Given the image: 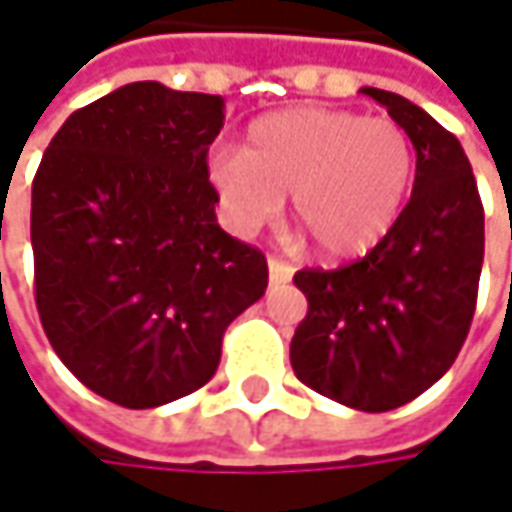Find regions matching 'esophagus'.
<instances>
[{
    "mask_svg": "<svg viewBox=\"0 0 512 512\" xmlns=\"http://www.w3.org/2000/svg\"><path fill=\"white\" fill-rule=\"evenodd\" d=\"M293 266L287 263V260H278V257H269V278L275 281V284H281V281H290L293 278Z\"/></svg>",
    "mask_w": 512,
    "mask_h": 512,
    "instance_id": "esophagus-1",
    "label": "esophagus"
}]
</instances>
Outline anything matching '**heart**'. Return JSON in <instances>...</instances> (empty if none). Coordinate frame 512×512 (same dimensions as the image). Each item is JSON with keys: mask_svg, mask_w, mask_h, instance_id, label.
Instances as JSON below:
<instances>
[{"mask_svg": "<svg viewBox=\"0 0 512 512\" xmlns=\"http://www.w3.org/2000/svg\"><path fill=\"white\" fill-rule=\"evenodd\" d=\"M415 148L391 118L344 109H284L249 124L240 151L210 156V183L240 231H255L290 195L293 222L326 257L373 249L400 219Z\"/></svg>", "mask_w": 512, "mask_h": 512, "instance_id": "1", "label": "heart"}]
</instances>
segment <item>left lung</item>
I'll return each instance as SVG.
<instances>
[{
	"label": "left lung",
	"mask_w": 512,
	"mask_h": 512,
	"mask_svg": "<svg viewBox=\"0 0 512 512\" xmlns=\"http://www.w3.org/2000/svg\"><path fill=\"white\" fill-rule=\"evenodd\" d=\"M361 94L412 139V198L361 260L293 275L308 314L290 341V364L323 397L388 412L439 382L462 350L483 266V204L454 133L400 94Z\"/></svg>",
	"instance_id": "1"
}]
</instances>
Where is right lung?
<instances>
[{
    "mask_svg": "<svg viewBox=\"0 0 512 512\" xmlns=\"http://www.w3.org/2000/svg\"><path fill=\"white\" fill-rule=\"evenodd\" d=\"M219 94L130 82L73 112L32 183L35 302L94 394L154 409L198 391L266 290V257L216 222Z\"/></svg>",
    "mask_w": 512,
    "mask_h": 512,
    "instance_id": "obj_1",
    "label": "right lung"
}]
</instances>
